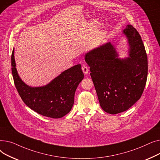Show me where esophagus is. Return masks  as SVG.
Segmentation results:
<instances>
[{"label":"esophagus","instance_id":"1","mask_svg":"<svg viewBox=\"0 0 160 160\" xmlns=\"http://www.w3.org/2000/svg\"><path fill=\"white\" fill-rule=\"evenodd\" d=\"M82 69L83 72L85 74H88V72H89V69L88 68V67H87L86 65H83L82 67Z\"/></svg>","mask_w":160,"mask_h":160}]
</instances>
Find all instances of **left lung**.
<instances>
[{
	"mask_svg": "<svg viewBox=\"0 0 160 160\" xmlns=\"http://www.w3.org/2000/svg\"><path fill=\"white\" fill-rule=\"evenodd\" d=\"M122 33L127 40L128 57L120 58L110 42L85 54L100 105L113 115L127 111L138 101L147 79V56L139 33L130 24Z\"/></svg>",
	"mask_w": 160,
	"mask_h": 160,
	"instance_id": "8db88e82",
	"label": "left lung"
}]
</instances>
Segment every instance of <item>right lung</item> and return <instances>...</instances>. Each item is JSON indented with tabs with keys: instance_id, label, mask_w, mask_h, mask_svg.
<instances>
[{
	"instance_id": "add662e5",
	"label": "right lung",
	"mask_w": 160,
	"mask_h": 160,
	"mask_svg": "<svg viewBox=\"0 0 160 160\" xmlns=\"http://www.w3.org/2000/svg\"><path fill=\"white\" fill-rule=\"evenodd\" d=\"M11 60L15 86L28 107L41 115L53 119L62 118L70 112L76 89L83 78L81 65L63 71L47 85L31 87L22 80L17 71L14 48Z\"/></svg>"
}]
</instances>
